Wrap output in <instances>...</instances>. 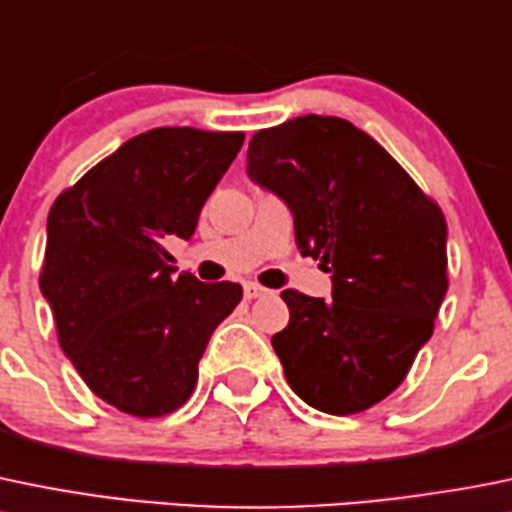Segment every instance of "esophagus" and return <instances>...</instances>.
Returning a JSON list of instances; mask_svg holds the SVG:
<instances>
[{
  "label": "esophagus",
  "mask_w": 512,
  "mask_h": 512,
  "mask_svg": "<svg viewBox=\"0 0 512 512\" xmlns=\"http://www.w3.org/2000/svg\"><path fill=\"white\" fill-rule=\"evenodd\" d=\"M265 292V287L257 285V282H245V300H255V297H262Z\"/></svg>",
  "instance_id": "esophagus-1"
}]
</instances>
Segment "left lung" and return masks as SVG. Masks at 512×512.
I'll list each match as a JSON object with an SVG mask.
<instances>
[{"mask_svg": "<svg viewBox=\"0 0 512 512\" xmlns=\"http://www.w3.org/2000/svg\"><path fill=\"white\" fill-rule=\"evenodd\" d=\"M247 175L285 200L300 252L332 272V300L282 292L290 322L272 347L290 388L330 415L372 408L433 335L448 292L443 210L340 117L255 132Z\"/></svg>", "mask_w": 512, "mask_h": 512, "instance_id": "8db88e82", "label": "left lung"}]
</instances>
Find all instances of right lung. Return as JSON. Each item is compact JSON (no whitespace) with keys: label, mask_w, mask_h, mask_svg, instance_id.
<instances>
[{"label":"right lung","mask_w":512,"mask_h":512,"mask_svg":"<svg viewBox=\"0 0 512 512\" xmlns=\"http://www.w3.org/2000/svg\"><path fill=\"white\" fill-rule=\"evenodd\" d=\"M242 142L195 127L142 132L49 210L39 290L64 355L122 413L160 418L185 405L212 332L242 300L237 282L172 277L165 250L195 235Z\"/></svg>","instance_id":"right-lung-1"}]
</instances>
